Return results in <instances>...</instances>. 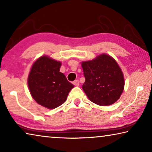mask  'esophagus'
Masks as SVG:
<instances>
[{
	"label": "esophagus",
	"mask_w": 152,
	"mask_h": 152,
	"mask_svg": "<svg viewBox=\"0 0 152 152\" xmlns=\"http://www.w3.org/2000/svg\"><path fill=\"white\" fill-rule=\"evenodd\" d=\"M73 84H74V85H75L76 86H78L79 84H80V82H79V81L78 80H74L73 82Z\"/></svg>",
	"instance_id": "esophagus-1"
}]
</instances>
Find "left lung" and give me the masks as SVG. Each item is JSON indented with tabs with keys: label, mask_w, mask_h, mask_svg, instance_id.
Wrapping results in <instances>:
<instances>
[{
	"label": "left lung",
	"mask_w": 152,
	"mask_h": 152,
	"mask_svg": "<svg viewBox=\"0 0 152 152\" xmlns=\"http://www.w3.org/2000/svg\"><path fill=\"white\" fill-rule=\"evenodd\" d=\"M85 77L82 89L90 101L100 106L119 99L125 86L123 72L116 60L106 53L81 63Z\"/></svg>",
	"instance_id": "obj_1"
}]
</instances>
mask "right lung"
<instances>
[{
    "label": "right lung",
    "instance_id": "add662e5",
    "mask_svg": "<svg viewBox=\"0 0 152 152\" xmlns=\"http://www.w3.org/2000/svg\"><path fill=\"white\" fill-rule=\"evenodd\" d=\"M61 62L48 56H41L33 64L27 84L33 99L49 109H53L66 101L74 85L60 72Z\"/></svg>",
    "mask_w": 152,
    "mask_h": 152
}]
</instances>
